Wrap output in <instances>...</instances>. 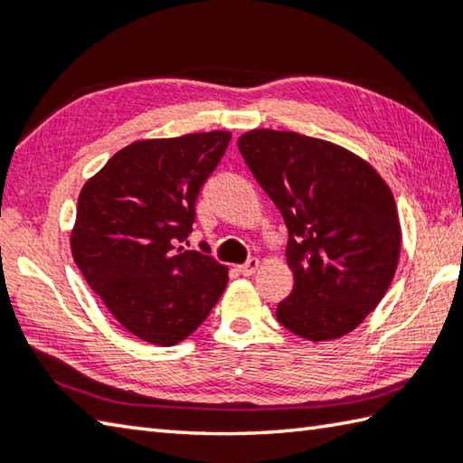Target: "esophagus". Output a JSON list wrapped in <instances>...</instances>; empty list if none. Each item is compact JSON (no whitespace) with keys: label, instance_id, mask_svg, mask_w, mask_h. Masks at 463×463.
<instances>
[{"label":"esophagus","instance_id":"34e87169","mask_svg":"<svg viewBox=\"0 0 463 463\" xmlns=\"http://www.w3.org/2000/svg\"><path fill=\"white\" fill-rule=\"evenodd\" d=\"M260 268V260L258 258H250L246 264H241V266H238V272L240 274H243V276H251L256 272V269Z\"/></svg>","mask_w":463,"mask_h":463}]
</instances>
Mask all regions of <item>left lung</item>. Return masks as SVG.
Returning a JSON list of instances; mask_svg holds the SVG:
<instances>
[{"label": "left lung", "mask_w": 463, "mask_h": 463, "mask_svg": "<svg viewBox=\"0 0 463 463\" xmlns=\"http://www.w3.org/2000/svg\"><path fill=\"white\" fill-rule=\"evenodd\" d=\"M238 146L288 228L294 290L278 322L314 343L351 333L397 269L401 225L387 183L354 153L290 130H250Z\"/></svg>", "instance_id": "left-lung-1"}]
</instances>
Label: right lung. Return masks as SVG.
Segmentation results:
<instances>
[{"instance_id": "obj_1", "label": "right lung", "mask_w": 463, "mask_h": 463, "mask_svg": "<svg viewBox=\"0 0 463 463\" xmlns=\"http://www.w3.org/2000/svg\"><path fill=\"white\" fill-rule=\"evenodd\" d=\"M228 130L137 141L115 153L78 195L76 266L128 333L173 346L209 317L228 268L183 250L195 202L228 149Z\"/></svg>"}]
</instances>
